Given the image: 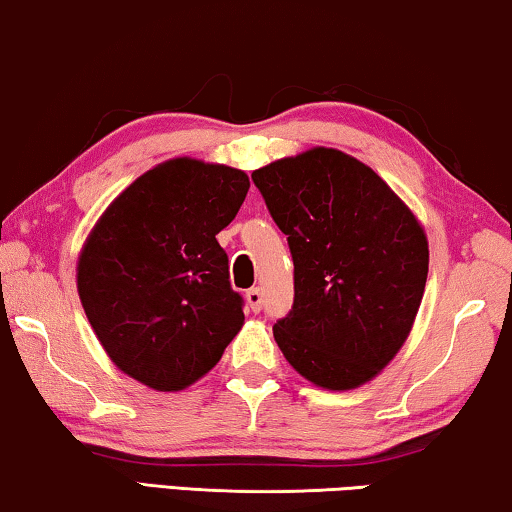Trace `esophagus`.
<instances>
[{
    "instance_id": "esophagus-1",
    "label": "esophagus",
    "mask_w": 512,
    "mask_h": 512,
    "mask_svg": "<svg viewBox=\"0 0 512 512\" xmlns=\"http://www.w3.org/2000/svg\"><path fill=\"white\" fill-rule=\"evenodd\" d=\"M246 301H248L250 310H253V312H259V310H262V303H264V294H262V289H259V287H250L248 292H246Z\"/></svg>"
}]
</instances>
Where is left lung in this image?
Masks as SVG:
<instances>
[{
    "instance_id": "1",
    "label": "left lung",
    "mask_w": 512,
    "mask_h": 512,
    "mask_svg": "<svg viewBox=\"0 0 512 512\" xmlns=\"http://www.w3.org/2000/svg\"><path fill=\"white\" fill-rule=\"evenodd\" d=\"M294 259V303L273 338L312 384L349 391L398 354L421 305L427 239L368 165L310 149L253 172Z\"/></svg>"
}]
</instances>
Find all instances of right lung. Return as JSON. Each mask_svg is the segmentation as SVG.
<instances>
[{"label":"right lung","instance_id":"obj_1","mask_svg":"<svg viewBox=\"0 0 512 512\" xmlns=\"http://www.w3.org/2000/svg\"><path fill=\"white\" fill-rule=\"evenodd\" d=\"M250 181L177 158L133 181L89 234L78 262L82 308L119 370L181 391L220 361L243 324V296L216 241Z\"/></svg>","mask_w":512,"mask_h":512}]
</instances>
